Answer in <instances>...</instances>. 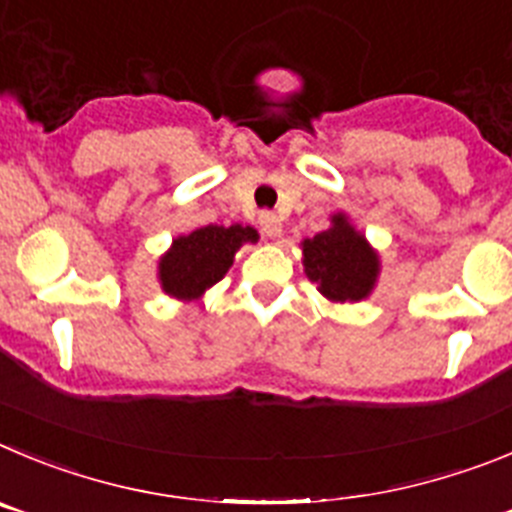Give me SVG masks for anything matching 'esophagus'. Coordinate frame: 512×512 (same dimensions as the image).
Segmentation results:
<instances>
[{"label":"esophagus","instance_id":"obj_1","mask_svg":"<svg viewBox=\"0 0 512 512\" xmlns=\"http://www.w3.org/2000/svg\"><path fill=\"white\" fill-rule=\"evenodd\" d=\"M260 227L267 237H278V234L283 232L278 214H273V211H260Z\"/></svg>","mask_w":512,"mask_h":512}]
</instances>
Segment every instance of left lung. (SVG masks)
<instances>
[{"label":"left lung","instance_id":"left-lung-1","mask_svg":"<svg viewBox=\"0 0 512 512\" xmlns=\"http://www.w3.org/2000/svg\"><path fill=\"white\" fill-rule=\"evenodd\" d=\"M303 267L329 301H359L377 278V257L342 214L326 232L303 242Z\"/></svg>","mask_w":512,"mask_h":512}]
</instances>
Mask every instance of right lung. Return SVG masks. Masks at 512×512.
I'll use <instances>...</instances> for the list:
<instances>
[{
	"label": "right lung",
	"instance_id": "right-lung-1",
	"mask_svg": "<svg viewBox=\"0 0 512 512\" xmlns=\"http://www.w3.org/2000/svg\"><path fill=\"white\" fill-rule=\"evenodd\" d=\"M245 242H257L252 227H201L188 237H178L173 250L160 260V280L165 293L176 298H199L209 285L219 283Z\"/></svg>",
	"mask_w": 512,
	"mask_h": 512
}]
</instances>
